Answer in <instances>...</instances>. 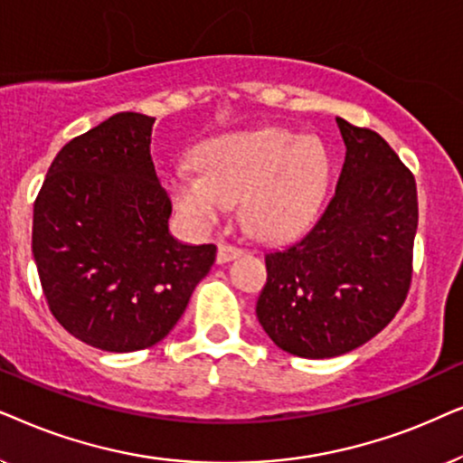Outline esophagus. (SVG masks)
I'll return each mask as SVG.
<instances>
[{"label": "esophagus", "instance_id": "esophagus-1", "mask_svg": "<svg viewBox=\"0 0 463 463\" xmlns=\"http://www.w3.org/2000/svg\"><path fill=\"white\" fill-rule=\"evenodd\" d=\"M241 254H243V250L235 248V245L220 243V245H218V254H215V260H218V264H224V262L235 260V258H239Z\"/></svg>", "mask_w": 463, "mask_h": 463}]
</instances>
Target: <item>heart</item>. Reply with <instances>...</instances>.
Wrapping results in <instances>:
<instances>
[{
	"instance_id": "1",
	"label": "heart",
	"mask_w": 463,
	"mask_h": 463,
	"mask_svg": "<svg viewBox=\"0 0 463 463\" xmlns=\"http://www.w3.org/2000/svg\"><path fill=\"white\" fill-rule=\"evenodd\" d=\"M196 166L169 177L175 207L193 224H215L228 203L241 201V222L267 241L300 232L316 215L328 184V160L311 139L279 128L224 135L199 150Z\"/></svg>"
}]
</instances>
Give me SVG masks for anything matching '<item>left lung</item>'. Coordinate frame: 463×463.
Here are the masks:
<instances>
[{
	"instance_id": "1",
	"label": "left lung",
	"mask_w": 463,
	"mask_h": 463,
	"mask_svg": "<svg viewBox=\"0 0 463 463\" xmlns=\"http://www.w3.org/2000/svg\"><path fill=\"white\" fill-rule=\"evenodd\" d=\"M345 163L335 196L298 241L269 251L258 322L298 357H336L379 335L411 286L415 177L371 128L336 118Z\"/></svg>"
}]
</instances>
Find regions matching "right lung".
Returning a JSON list of instances; mask_svg holds the SVG:
<instances>
[{
    "label": "right lung",
    "instance_id": "1",
    "mask_svg": "<svg viewBox=\"0 0 463 463\" xmlns=\"http://www.w3.org/2000/svg\"><path fill=\"white\" fill-rule=\"evenodd\" d=\"M152 116L114 114L61 147L33 205L31 248L52 316L90 347L146 349L186 311L215 245L169 232Z\"/></svg>",
    "mask_w": 463,
    "mask_h": 463
}]
</instances>
